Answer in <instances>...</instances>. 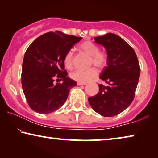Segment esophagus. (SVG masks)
Masks as SVG:
<instances>
[{"mask_svg":"<svg viewBox=\"0 0 158 158\" xmlns=\"http://www.w3.org/2000/svg\"><path fill=\"white\" fill-rule=\"evenodd\" d=\"M87 83H81V82H77V85H86Z\"/></svg>","mask_w":158,"mask_h":158,"instance_id":"esophagus-1","label":"esophagus"}]
</instances>
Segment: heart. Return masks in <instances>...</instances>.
<instances>
[{
	"label": "heart",
	"mask_w": 158,
	"mask_h": 158,
	"mask_svg": "<svg viewBox=\"0 0 158 158\" xmlns=\"http://www.w3.org/2000/svg\"><path fill=\"white\" fill-rule=\"evenodd\" d=\"M80 49L90 56L88 65H94L98 70H103L107 65L109 62V55L106 51L99 50V47L90 41H85L80 44ZM64 64L68 69H72L73 67V53L71 50L66 52L64 56ZM97 75V70L94 68H90L87 70H77L70 73V76L75 81L87 83L94 78Z\"/></svg>",
	"instance_id": "b5f03b06"
}]
</instances>
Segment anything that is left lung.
<instances>
[{"label": "left lung", "mask_w": 158, "mask_h": 158, "mask_svg": "<svg viewBox=\"0 0 158 158\" xmlns=\"http://www.w3.org/2000/svg\"><path fill=\"white\" fill-rule=\"evenodd\" d=\"M109 55L107 67L103 69L99 92L88 98L92 109L101 116H114L124 111L134 100L140 75L137 55L130 45L114 34L94 38Z\"/></svg>", "instance_id": "8db88e82"}]
</instances>
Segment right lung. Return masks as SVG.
<instances>
[{"label":"right lung","mask_w":158,"mask_h":158,"mask_svg":"<svg viewBox=\"0 0 158 158\" xmlns=\"http://www.w3.org/2000/svg\"><path fill=\"white\" fill-rule=\"evenodd\" d=\"M81 39L50 31L39 36L28 47L23 60L21 84L33 111L43 114L57 111L66 101L70 90L77 85L67 77L63 60L67 52ZM57 78L63 83L54 84Z\"/></svg>","instance_id":"add662e5"}]
</instances>
